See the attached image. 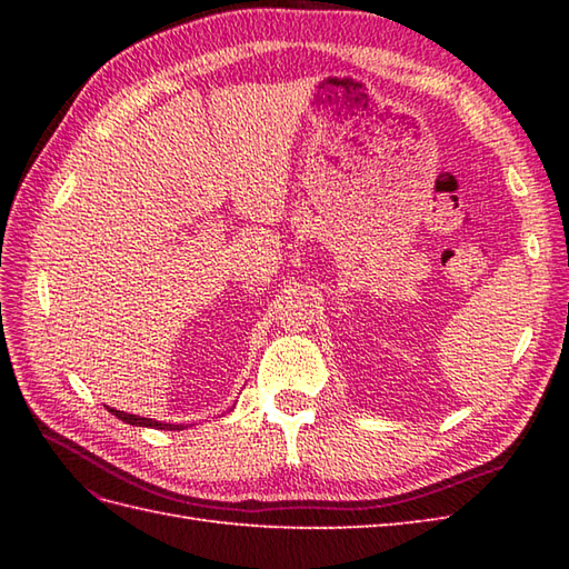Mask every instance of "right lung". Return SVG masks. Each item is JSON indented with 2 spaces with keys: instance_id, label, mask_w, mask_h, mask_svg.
<instances>
[{
  "instance_id": "obj_1",
  "label": "right lung",
  "mask_w": 569,
  "mask_h": 569,
  "mask_svg": "<svg viewBox=\"0 0 569 569\" xmlns=\"http://www.w3.org/2000/svg\"><path fill=\"white\" fill-rule=\"evenodd\" d=\"M110 413L117 416L119 420H124L127 426H137V428H156V430H186L188 428V426H173V422H161L153 418L131 416V413H124V410H117V408H110Z\"/></svg>"
}]
</instances>
